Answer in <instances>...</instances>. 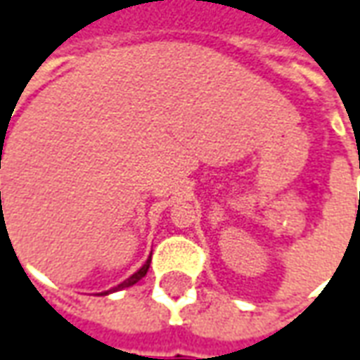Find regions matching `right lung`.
<instances>
[{"label": "right lung", "instance_id": "1", "mask_svg": "<svg viewBox=\"0 0 360 360\" xmlns=\"http://www.w3.org/2000/svg\"><path fill=\"white\" fill-rule=\"evenodd\" d=\"M0 160H1V158H0ZM0 195H1V193H0ZM149 262H151V256H149L148 260H146V264H143V266H141V268H139L138 272H136V274H131V276H129L128 280H124V282L118 283V285H116V288H112V290H108V292L96 293V295H108V293H112V292H120V290H124V288H129V285H134V283H138L139 280H141V278H143V276H146V274H148V270H149Z\"/></svg>", "mask_w": 360, "mask_h": 360}]
</instances>
